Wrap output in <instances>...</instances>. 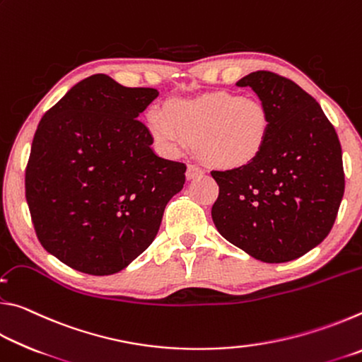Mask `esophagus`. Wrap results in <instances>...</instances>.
<instances>
[{
	"label": "esophagus",
	"mask_w": 362,
	"mask_h": 362,
	"mask_svg": "<svg viewBox=\"0 0 362 362\" xmlns=\"http://www.w3.org/2000/svg\"><path fill=\"white\" fill-rule=\"evenodd\" d=\"M203 174H204V170L201 169L198 164H188V169H187V179L188 180H193V179H196V177H199Z\"/></svg>",
	"instance_id": "1"
}]
</instances>
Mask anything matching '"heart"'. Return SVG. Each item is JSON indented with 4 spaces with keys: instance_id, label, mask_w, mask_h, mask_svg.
I'll list each match as a JSON object with an SVG mask.
<instances>
[{
    "instance_id": "obj_1",
    "label": "heart",
    "mask_w": 362,
    "mask_h": 362,
    "mask_svg": "<svg viewBox=\"0 0 362 362\" xmlns=\"http://www.w3.org/2000/svg\"><path fill=\"white\" fill-rule=\"evenodd\" d=\"M269 115L260 100L231 93L196 99H177L163 113L151 110L146 126L155 142L168 153L196 145L206 163L240 169L255 161L269 136Z\"/></svg>"
}]
</instances>
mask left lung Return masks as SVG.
I'll use <instances>...</instances> for the list:
<instances>
[{
	"instance_id": "left-lung-1",
	"label": "left lung",
	"mask_w": 362,
	"mask_h": 362,
	"mask_svg": "<svg viewBox=\"0 0 362 362\" xmlns=\"http://www.w3.org/2000/svg\"><path fill=\"white\" fill-rule=\"evenodd\" d=\"M236 84L252 88L272 124L255 161L211 173L218 185L212 220L254 259L289 262L332 230L345 192L341 146L320 103L291 79L260 70Z\"/></svg>"
}]
</instances>
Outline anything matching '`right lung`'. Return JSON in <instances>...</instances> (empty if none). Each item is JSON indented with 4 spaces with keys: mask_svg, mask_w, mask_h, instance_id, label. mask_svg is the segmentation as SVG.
Here are the masks:
<instances>
[{
    "mask_svg": "<svg viewBox=\"0 0 362 362\" xmlns=\"http://www.w3.org/2000/svg\"><path fill=\"white\" fill-rule=\"evenodd\" d=\"M158 97L107 75L79 81L42 116L25 168L36 236L78 272H121L155 240L187 166L156 156L137 116Z\"/></svg>",
    "mask_w": 362,
    "mask_h": 362,
    "instance_id": "add662e5",
    "label": "right lung"
}]
</instances>
